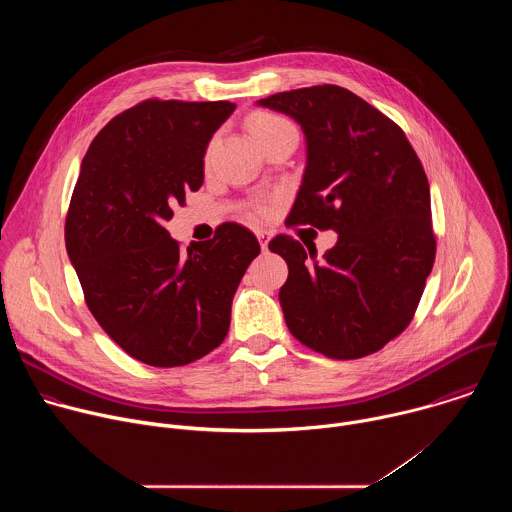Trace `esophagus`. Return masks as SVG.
<instances>
[{
  "mask_svg": "<svg viewBox=\"0 0 512 512\" xmlns=\"http://www.w3.org/2000/svg\"><path fill=\"white\" fill-rule=\"evenodd\" d=\"M255 235H257V239H259L261 249L267 251V249H269V241H271V233H269V231H263V229H257Z\"/></svg>",
  "mask_w": 512,
  "mask_h": 512,
  "instance_id": "34e87169",
  "label": "esophagus"
}]
</instances>
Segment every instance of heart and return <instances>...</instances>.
<instances>
[{"instance_id":"obj_1","label":"heart","mask_w":512,"mask_h":512,"mask_svg":"<svg viewBox=\"0 0 512 512\" xmlns=\"http://www.w3.org/2000/svg\"><path fill=\"white\" fill-rule=\"evenodd\" d=\"M287 127H291V123H287L285 119H281L277 115H271V113H259L251 119V131L257 139H263L265 135L275 133L279 129H287ZM255 210H257V214L267 216L271 212V206H269V202H259L255 206Z\"/></svg>"}]
</instances>
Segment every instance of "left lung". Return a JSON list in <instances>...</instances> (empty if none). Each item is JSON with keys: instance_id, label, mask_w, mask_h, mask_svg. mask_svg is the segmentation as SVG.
<instances>
[{"instance_id": "obj_1", "label": "left lung", "mask_w": 512, "mask_h": 512, "mask_svg": "<svg viewBox=\"0 0 512 512\" xmlns=\"http://www.w3.org/2000/svg\"><path fill=\"white\" fill-rule=\"evenodd\" d=\"M257 105L296 119L306 170L287 225L336 231L316 247L277 235L289 275L279 304L289 332L336 360L381 350L411 322L435 259L429 184L403 129L336 85L285 91Z\"/></svg>"}]
</instances>
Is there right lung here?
<instances>
[{"label":"right lung","mask_w":512,"mask_h":512,"mask_svg":"<svg viewBox=\"0 0 512 512\" xmlns=\"http://www.w3.org/2000/svg\"><path fill=\"white\" fill-rule=\"evenodd\" d=\"M229 101L148 99L113 117L93 139L72 192L64 241L85 302L129 356L184 367L229 332L235 291L261 247L225 223L186 251L164 229L204 182L214 131Z\"/></svg>","instance_id":"add662e5"}]
</instances>
